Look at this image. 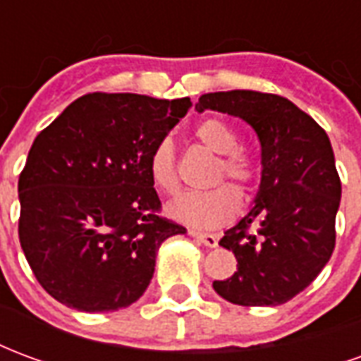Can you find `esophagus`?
I'll list each match as a JSON object with an SVG mask.
<instances>
[{
	"instance_id": "34e87169",
	"label": "esophagus",
	"mask_w": 361,
	"mask_h": 361,
	"mask_svg": "<svg viewBox=\"0 0 361 361\" xmlns=\"http://www.w3.org/2000/svg\"><path fill=\"white\" fill-rule=\"evenodd\" d=\"M189 234H191V238H195L197 242H201L203 245H207V247H216V245H219V235L204 234V232H197V230H191Z\"/></svg>"
}]
</instances>
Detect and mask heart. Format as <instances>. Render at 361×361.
<instances>
[{"instance_id":"b5f03b06","label":"heart","mask_w":361,"mask_h":361,"mask_svg":"<svg viewBox=\"0 0 361 361\" xmlns=\"http://www.w3.org/2000/svg\"><path fill=\"white\" fill-rule=\"evenodd\" d=\"M195 139L204 149L220 154L216 164V180L228 176L238 183H250L255 178V164L243 150H240V135L224 119H203L195 127ZM149 173L152 183L162 193L173 195L180 188L176 145L170 137H164L154 145L149 157ZM242 207V195L232 185H219L211 191H189L178 197L170 207V216L188 226L219 228L234 219Z\"/></svg>"}]
</instances>
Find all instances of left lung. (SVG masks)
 <instances>
[{
	"mask_svg": "<svg viewBox=\"0 0 361 361\" xmlns=\"http://www.w3.org/2000/svg\"><path fill=\"white\" fill-rule=\"evenodd\" d=\"M195 110L243 119L261 145L257 195L220 240L235 255L238 271L214 280L212 288L235 305L286 303L317 279L333 255L342 188L331 141L315 119L276 94L209 92Z\"/></svg>",
	"mask_w": 361,
	"mask_h": 361,
	"instance_id": "8db88e82",
	"label": "left lung"
}]
</instances>
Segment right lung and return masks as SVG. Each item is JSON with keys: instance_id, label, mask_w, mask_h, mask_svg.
I'll list each match as a JSON object with an SVG mask.
<instances>
[{"instance_id": "1", "label": "right lung", "mask_w": 361, "mask_h": 361, "mask_svg": "<svg viewBox=\"0 0 361 361\" xmlns=\"http://www.w3.org/2000/svg\"><path fill=\"white\" fill-rule=\"evenodd\" d=\"M189 108V98L92 92L38 133L19 178V240L59 303L87 313L131 305L160 245L185 234L158 214L149 157Z\"/></svg>"}]
</instances>
